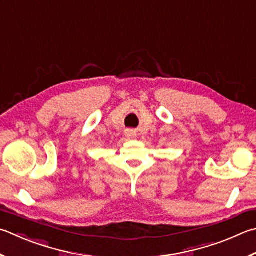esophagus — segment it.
I'll list each match as a JSON object with an SVG mask.
<instances>
[{
	"label": "esophagus",
	"instance_id": "obj_1",
	"mask_svg": "<svg viewBox=\"0 0 256 256\" xmlns=\"http://www.w3.org/2000/svg\"><path fill=\"white\" fill-rule=\"evenodd\" d=\"M125 136H126L130 138H132L136 136V132H134L133 130H126V132H125Z\"/></svg>",
	"mask_w": 256,
	"mask_h": 256
}]
</instances>
